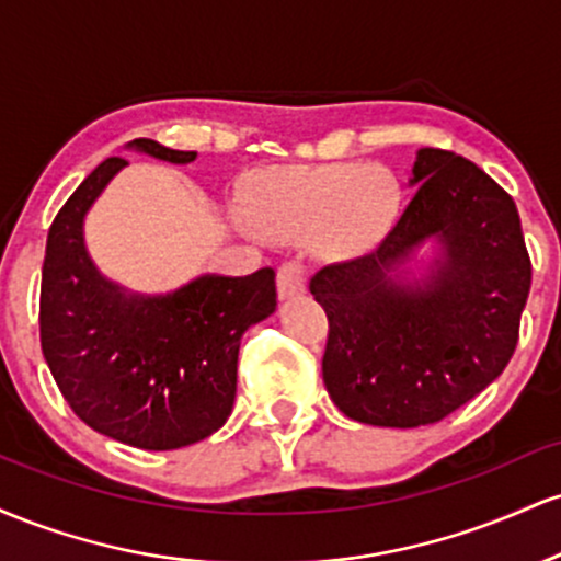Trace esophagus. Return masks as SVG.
Instances as JSON below:
<instances>
[{
    "label": "esophagus",
    "mask_w": 561,
    "mask_h": 561,
    "mask_svg": "<svg viewBox=\"0 0 561 561\" xmlns=\"http://www.w3.org/2000/svg\"><path fill=\"white\" fill-rule=\"evenodd\" d=\"M306 276H308V268L302 261L293 259L282 263L279 272H276V289H279V298L289 300L295 298V295H300L302 289H306Z\"/></svg>",
    "instance_id": "34e87169"
}]
</instances>
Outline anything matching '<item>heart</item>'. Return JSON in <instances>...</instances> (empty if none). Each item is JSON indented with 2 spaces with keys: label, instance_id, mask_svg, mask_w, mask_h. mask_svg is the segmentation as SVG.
I'll return each mask as SVG.
<instances>
[{
  "label": "heart",
  "instance_id": "1",
  "mask_svg": "<svg viewBox=\"0 0 561 561\" xmlns=\"http://www.w3.org/2000/svg\"><path fill=\"white\" fill-rule=\"evenodd\" d=\"M403 184L382 163L334 160L282 165L248 184V216L263 234L295 240L324 261H356L392 234L403 214Z\"/></svg>",
  "mask_w": 561,
  "mask_h": 561
}]
</instances>
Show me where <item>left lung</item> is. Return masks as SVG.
I'll return each instance as SVG.
<instances>
[{"label":"left lung","instance_id":"left-lung-1","mask_svg":"<svg viewBox=\"0 0 561 561\" xmlns=\"http://www.w3.org/2000/svg\"><path fill=\"white\" fill-rule=\"evenodd\" d=\"M420 184L375 253L311 279L324 308V385L351 420L422 427L446 420L506 369L533 266L514 199L472 160L437 147L416 156ZM427 239L444 261L424 286L389 272Z\"/></svg>","mask_w":561,"mask_h":561}]
</instances>
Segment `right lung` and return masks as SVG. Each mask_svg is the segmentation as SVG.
Wrapping results in <instances>:
<instances>
[{"label":"right lung","mask_w":561,"mask_h":561,"mask_svg":"<svg viewBox=\"0 0 561 561\" xmlns=\"http://www.w3.org/2000/svg\"><path fill=\"white\" fill-rule=\"evenodd\" d=\"M131 147L169 163L195 152L156 139ZM126 165L102 160L55 216L38 298V334L57 388L96 433L145 450H171L214 435L231 414L244 330L276 308L274 268L199 276L165 298H139L94 268L83 216Z\"/></svg>","instance_id":"obj_1"}]
</instances>
